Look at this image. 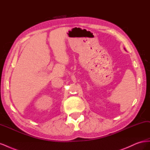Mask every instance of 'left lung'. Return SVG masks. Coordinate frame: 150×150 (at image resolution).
Instances as JSON below:
<instances>
[{
	"mask_svg": "<svg viewBox=\"0 0 150 150\" xmlns=\"http://www.w3.org/2000/svg\"><path fill=\"white\" fill-rule=\"evenodd\" d=\"M124 49H125V50H126V49H125V48H124Z\"/></svg>",
	"mask_w": 150,
	"mask_h": 150,
	"instance_id": "left-lung-1",
	"label": "left lung"
}]
</instances>
